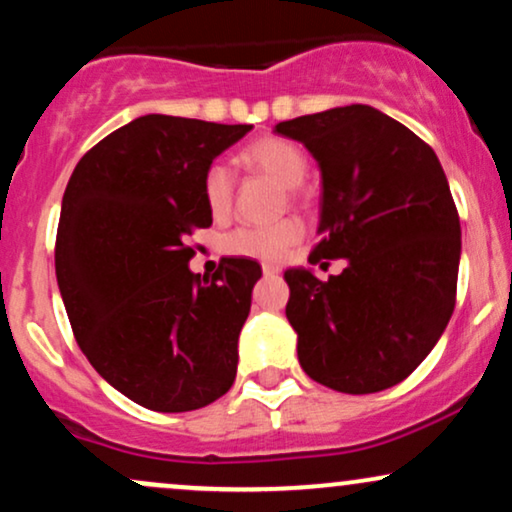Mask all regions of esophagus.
Segmentation results:
<instances>
[{"label": "esophagus", "instance_id": "obj_1", "mask_svg": "<svg viewBox=\"0 0 512 512\" xmlns=\"http://www.w3.org/2000/svg\"><path fill=\"white\" fill-rule=\"evenodd\" d=\"M262 272H264V276H274V274H279L281 269H279V264L264 262V264H262Z\"/></svg>", "mask_w": 512, "mask_h": 512}]
</instances>
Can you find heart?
Here are the masks:
<instances>
[{
  "label": "heart",
  "instance_id": "heart-1",
  "mask_svg": "<svg viewBox=\"0 0 512 512\" xmlns=\"http://www.w3.org/2000/svg\"><path fill=\"white\" fill-rule=\"evenodd\" d=\"M243 163L255 173L267 175L284 190L296 195L308 175V158L298 144L281 137H262L243 151ZM204 202L214 216H226L233 204V175L223 163H211L204 173ZM303 236L298 219L276 221L272 226H240L223 238L228 255L252 257V260L276 262L289 252Z\"/></svg>",
  "mask_w": 512,
  "mask_h": 512
}]
</instances>
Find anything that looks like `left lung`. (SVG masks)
Returning a JSON list of instances; mask_svg holds the SVG:
<instances>
[{
	"label": "left lung",
	"instance_id": "left-lung-1",
	"mask_svg": "<svg viewBox=\"0 0 512 512\" xmlns=\"http://www.w3.org/2000/svg\"><path fill=\"white\" fill-rule=\"evenodd\" d=\"M274 132L320 166V243L310 260H346L327 281L313 269L284 272L301 368L346 395L402 383L455 310L462 231L436 151L370 105L303 115Z\"/></svg>",
	"mask_w": 512,
	"mask_h": 512
}]
</instances>
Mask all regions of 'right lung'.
Returning a JSON list of instances; mask_svg holds the SVG:
<instances>
[{"instance_id": "obj_1", "label": "right lung", "mask_w": 512, "mask_h": 512, "mask_svg": "<svg viewBox=\"0 0 512 512\" xmlns=\"http://www.w3.org/2000/svg\"><path fill=\"white\" fill-rule=\"evenodd\" d=\"M252 125L144 115L76 163L62 197L55 272L76 342L98 375L175 414L226 395L248 320L252 260L199 279L187 238L211 226L204 173Z\"/></svg>"}]
</instances>
